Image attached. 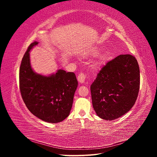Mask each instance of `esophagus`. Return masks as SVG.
<instances>
[{
  "mask_svg": "<svg viewBox=\"0 0 157 157\" xmlns=\"http://www.w3.org/2000/svg\"><path fill=\"white\" fill-rule=\"evenodd\" d=\"M86 75H84V73L79 74L78 76L77 77L78 81L80 83H84L85 80H86Z\"/></svg>",
  "mask_w": 157,
  "mask_h": 157,
  "instance_id": "1",
  "label": "esophagus"
}]
</instances>
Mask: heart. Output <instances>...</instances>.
Wrapping results in <instances>:
<instances>
[{
    "label": "heart",
    "instance_id": "heart-1",
    "mask_svg": "<svg viewBox=\"0 0 157 157\" xmlns=\"http://www.w3.org/2000/svg\"><path fill=\"white\" fill-rule=\"evenodd\" d=\"M99 54V50H95L92 52V55L93 56H96L97 54ZM108 58V54H103V55H101V56H99V58H98V59L97 60V61L93 65V69H98L101 65H102L103 64H104L105 63L106 60Z\"/></svg>",
    "mask_w": 157,
    "mask_h": 157
}]
</instances>
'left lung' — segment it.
Listing matches in <instances>:
<instances>
[{"instance_id":"left-lung-1","label":"left lung","mask_w":157,"mask_h":157,"mask_svg":"<svg viewBox=\"0 0 157 157\" xmlns=\"http://www.w3.org/2000/svg\"><path fill=\"white\" fill-rule=\"evenodd\" d=\"M140 84V67L134 56L122 54L109 61L90 86L97 115L106 121L124 115L136 103Z\"/></svg>"}]
</instances>
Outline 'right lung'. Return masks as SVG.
<instances>
[{"instance_id":"right-lung-1","label":"right lung","mask_w":157,"mask_h":157,"mask_svg":"<svg viewBox=\"0 0 157 157\" xmlns=\"http://www.w3.org/2000/svg\"><path fill=\"white\" fill-rule=\"evenodd\" d=\"M39 44H30L20 68V88L23 100L30 112L46 122L58 123L65 119L72 108L78 81L74 73L58 69L43 75L33 69L30 51Z\"/></svg>"}]
</instances>
